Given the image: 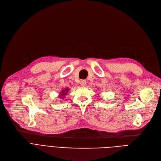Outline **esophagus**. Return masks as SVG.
<instances>
[{
  "mask_svg": "<svg viewBox=\"0 0 161 161\" xmlns=\"http://www.w3.org/2000/svg\"><path fill=\"white\" fill-rule=\"evenodd\" d=\"M81 86H83V87H85L86 86V84H87V81H86V80H81Z\"/></svg>",
  "mask_w": 161,
  "mask_h": 161,
  "instance_id": "1",
  "label": "esophagus"
}]
</instances>
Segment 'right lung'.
<instances>
[{
    "label": "right lung",
    "instance_id": "add662e5",
    "mask_svg": "<svg viewBox=\"0 0 161 161\" xmlns=\"http://www.w3.org/2000/svg\"><path fill=\"white\" fill-rule=\"evenodd\" d=\"M69 89L66 88L65 89H63L61 91V92H60V94H59V97H60L61 98H64V96L68 93V92H69Z\"/></svg>",
    "mask_w": 161,
    "mask_h": 161
}]
</instances>
